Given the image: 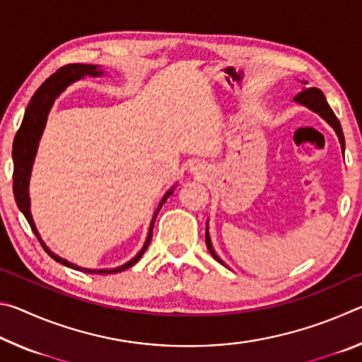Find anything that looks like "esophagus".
I'll return each mask as SVG.
<instances>
[{
	"mask_svg": "<svg viewBox=\"0 0 362 362\" xmlns=\"http://www.w3.org/2000/svg\"><path fill=\"white\" fill-rule=\"evenodd\" d=\"M194 169H198V168H194Z\"/></svg>",
	"mask_w": 362,
	"mask_h": 362,
	"instance_id": "1",
	"label": "esophagus"
}]
</instances>
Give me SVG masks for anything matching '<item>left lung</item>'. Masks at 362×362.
Here are the masks:
<instances>
[{
	"label": "left lung",
	"instance_id": "obj_1",
	"mask_svg": "<svg viewBox=\"0 0 362 362\" xmlns=\"http://www.w3.org/2000/svg\"><path fill=\"white\" fill-rule=\"evenodd\" d=\"M296 100L303 103V105H306L308 108L313 110V112L320 113L324 119H326L330 126L334 127L337 136H339V140H340V145L343 151H345V137H343V132H341V126H340V121L337 119V116L334 115L332 108L329 107V103L326 100V95L322 94L321 89L317 88H308V89H303L302 93L296 95ZM206 244H207V249H209V252L212 254V257L218 262H222L218 259V257L216 255V252H214L212 249V244H211V240H209V233H206Z\"/></svg>",
	"mask_w": 362,
	"mask_h": 362
}]
</instances>
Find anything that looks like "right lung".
I'll return each instance as SVG.
<instances>
[{
    "label": "right lung",
    "instance_id": "1",
    "mask_svg": "<svg viewBox=\"0 0 362 362\" xmlns=\"http://www.w3.org/2000/svg\"><path fill=\"white\" fill-rule=\"evenodd\" d=\"M102 75V71H99L95 65H83V64H69L60 66V69L54 73V75L49 76L45 83H42L38 90H36L35 95L30 100L28 107L25 110V115H23V121L19 127V131L16 134L14 139V145H12V158H14V174H12V179H14V183H12V188H14V196H16V203L19 206V209L23 212V216L28 220L30 226H32L33 233L38 238V241L41 243V246L45 247L46 252L52 257L54 260L62 263V265L73 268V269H81L84 273H94V274H108V273H118V272H124L132 265L140 260V257L144 255V252L148 247V244L151 241L153 236V225H155V220L159 209L164 201L168 199V196L173 193V189L164 196L163 203L159 204L158 211L155 214V217L151 220V226H150V233L148 238H146L145 246L142 247V250L134 257L131 262H127L126 265L113 268V269H88V268H79L73 263L66 262L65 259H60L59 255L52 254L49 250L45 243L41 241V238L36 231V226L33 223L32 214H30V201H28V179H30V173H32V166H33V159L36 155V148H38V142L40 137L42 134V129L46 126V119L49 115V110H51L54 100L56 97L62 93V90L69 86L70 83L76 81V79L83 78V76H99Z\"/></svg>",
    "mask_w": 362,
    "mask_h": 362
}]
</instances>
